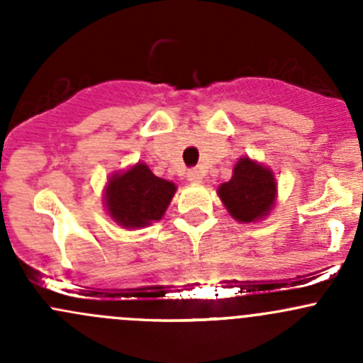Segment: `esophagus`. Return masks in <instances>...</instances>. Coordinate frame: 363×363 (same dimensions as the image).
I'll return each instance as SVG.
<instances>
[{
    "mask_svg": "<svg viewBox=\"0 0 363 363\" xmlns=\"http://www.w3.org/2000/svg\"><path fill=\"white\" fill-rule=\"evenodd\" d=\"M203 179V174L200 168H191V170H188V181L193 182V184H200Z\"/></svg>",
    "mask_w": 363,
    "mask_h": 363,
    "instance_id": "1",
    "label": "esophagus"
}]
</instances>
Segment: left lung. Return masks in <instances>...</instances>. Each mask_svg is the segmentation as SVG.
Here are the masks:
<instances>
[{
	"label": "left lung",
	"instance_id": "8db88e82",
	"mask_svg": "<svg viewBox=\"0 0 363 363\" xmlns=\"http://www.w3.org/2000/svg\"><path fill=\"white\" fill-rule=\"evenodd\" d=\"M218 193L237 221L251 223L269 214L276 199V179L269 168L240 158L232 179L219 186Z\"/></svg>",
	"mask_w": 363,
	"mask_h": 363
}]
</instances>
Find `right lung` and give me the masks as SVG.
Returning <instances> with one entry per match:
<instances>
[{"label":"right lung","instance_id":"right-lung-1","mask_svg":"<svg viewBox=\"0 0 363 363\" xmlns=\"http://www.w3.org/2000/svg\"><path fill=\"white\" fill-rule=\"evenodd\" d=\"M174 193L172 182L156 177L147 164L138 163L108 181L105 202L119 225L140 228L163 218Z\"/></svg>","mask_w":363,"mask_h":363}]
</instances>
